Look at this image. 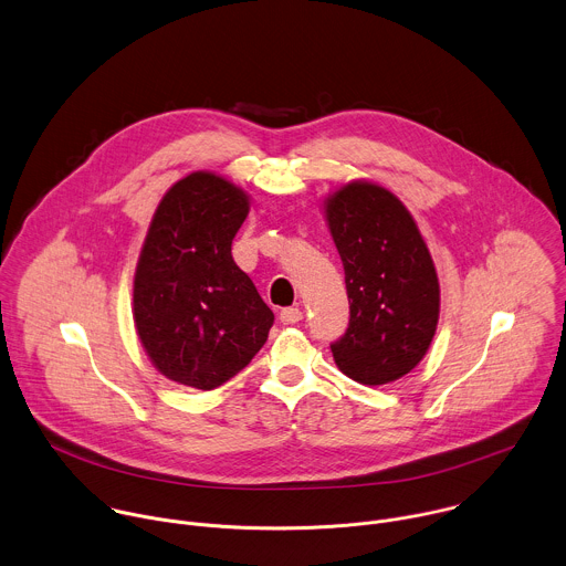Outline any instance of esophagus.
Segmentation results:
<instances>
[{
    "label": "esophagus",
    "instance_id": "34e87169",
    "mask_svg": "<svg viewBox=\"0 0 566 566\" xmlns=\"http://www.w3.org/2000/svg\"><path fill=\"white\" fill-rule=\"evenodd\" d=\"M302 317H304L302 311H300V308H293V306L280 311V322H282V324H297V322H302Z\"/></svg>",
    "mask_w": 566,
    "mask_h": 566
}]
</instances>
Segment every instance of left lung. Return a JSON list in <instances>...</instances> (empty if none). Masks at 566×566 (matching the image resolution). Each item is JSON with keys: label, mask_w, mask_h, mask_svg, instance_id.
<instances>
[{"label": "left lung", "mask_w": 566, "mask_h": 566, "mask_svg": "<svg viewBox=\"0 0 566 566\" xmlns=\"http://www.w3.org/2000/svg\"><path fill=\"white\" fill-rule=\"evenodd\" d=\"M324 213L350 302L348 328L331 344L335 364L357 384H392L419 366L437 333L441 289L428 244L403 202L377 182H346Z\"/></svg>", "instance_id": "left-lung-1"}]
</instances>
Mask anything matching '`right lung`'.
I'll use <instances>...</instances> for the list:
<instances>
[{
    "instance_id": "add662e5",
    "label": "right lung",
    "mask_w": 566,
    "mask_h": 566,
    "mask_svg": "<svg viewBox=\"0 0 566 566\" xmlns=\"http://www.w3.org/2000/svg\"><path fill=\"white\" fill-rule=\"evenodd\" d=\"M249 196L211 171L180 178L156 207L134 273V326L167 379L213 390L264 346L273 311L233 262Z\"/></svg>"
}]
</instances>
